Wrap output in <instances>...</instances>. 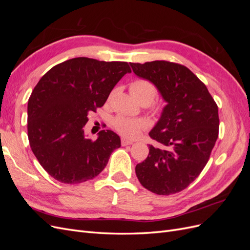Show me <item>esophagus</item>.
<instances>
[{
  "mask_svg": "<svg viewBox=\"0 0 250 250\" xmlns=\"http://www.w3.org/2000/svg\"><path fill=\"white\" fill-rule=\"evenodd\" d=\"M121 144H122V146H127V145H132L133 142L123 138L122 140H121Z\"/></svg>",
  "mask_w": 250,
  "mask_h": 250,
  "instance_id": "esophagus-1",
  "label": "esophagus"
}]
</instances>
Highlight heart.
I'll list each match as a JSON object with an SVG mask.
<instances>
[{
    "mask_svg": "<svg viewBox=\"0 0 250 250\" xmlns=\"http://www.w3.org/2000/svg\"><path fill=\"white\" fill-rule=\"evenodd\" d=\"M130 93L138 102L147 101L151 103L156 97L157 89L152 82L147 79H137L130 83ZM115 129L126 138H135L145 129V121L141 119H131L124 116H118L112 121Z\"/></svg>",
    "mask_w": 250,
    "mask_h": 250,
    "instance_id": "heart-1",
    "label": "heart"
}]
</instances>
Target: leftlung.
<instances>
[{
    "instance_id": "8db88e82",
    "label": "left lung",
    "mask_w": 250,
    "mask_h": 250,
    "mask_svg": "<svg viewBox=\"0 0 250 250\" xmlns=\"http://www.w3.org/2000/svg\"><path fill=\"white\" fill-rule=\"evenodd\" d=\"M130 65L151 81L167 102L150 138L149 154L135 167L141 185L157 195L185 190L208 162L218 139V106L206 84L187 66L155 60Z\"/></svg>"
}]
</instances>
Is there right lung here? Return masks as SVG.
Listing matches in <instances>:
<instances>
[{
  "label": "right lung",
  "mask_w": 250,
  "mask_h": 250,
  "mask_svg": "<svg viewBox=\"0 0 250 250\" xmlns=\"http://www.w3.org/2000/svg\"><path fill=\"white\" fill-rule=\"evenodd\" d=\"M124 62L77 57L49 70L28 101V139L42 167L63 184L93 179L106 167L120 137L101 130L93 141L84 134L89 112L102 107L115 85L130 73Z\"/></svg>",
  "instance_id": "1"
}]
</instances>
